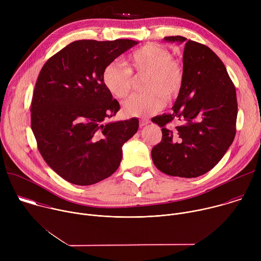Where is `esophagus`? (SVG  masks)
I'll return each instance as SVG.
<instances>
[{
  "label": "esophagus",
  "instance_id": "34e87169",
  "mask_svg": "<svg viewBox=\"0 0 261 261\" xmlns=\"http://www.w3.org/2000/svg\"><path fill=\"white\" fill-rule=\"evenodd\" d=\"M148 123H150V121L146 120V119H143V120H140V121H139V126H140V127H144V126H146Z\"/></svg>",
  "mask_w": 261,
  "mask_h": 261
}]
</instances>
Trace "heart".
I'll list each match as a JSON object with an SVG mask.
<instances>
[{"label": "heart", "mask_w": 261, "mask_h": 261, "mask_svg": "<svg viewBox=\"0 0 261 261\" xmlns=\"http://www.w3.org/2000/svg\"><path fill=\"white\" fill-rule=\"evenodd\" d=\"M127 66L120 62L110 63L103 72L105 88L119 99H125L131 92L133 75H146L141 94L130 97L123 105L129 117H144L157 113L167 102H172L182 88V71L173 61L172 54L162 45L146 44L134 50Z\"/></svg>", "instance_id": "1"}]
</instances>
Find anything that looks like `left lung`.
<instances>
[{
	"label": "left lung",
	"instance_id": "left-lung-1",
	"mask_svg": "<svg viewBox=\"0 0 261 261\" xmlns=\"http://www.w3.org/2000/svg\"><path fill=\"white\" fill-rule=\"evenodd\" d=\"M184 44L182 88L170 114L152 119L162 127L152 150L155 166L179 177H197L225 155L236 136L238 102L226 68L207 46L181 36L165 37ZM177 121L175 127L166 125Z\"/></svg>",
	"mask_w": 261,
	"mask_h": 261
}]
</instances>
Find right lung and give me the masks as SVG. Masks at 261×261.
Here are the masks:
<instances>
[{"label":"right lung","mask_w":261,"mask_h":261,"mask_svg":"<svg viewBox=\"0 0 261 261\" xmlns=\"http://www.w3.org/2000/svg\"><path fill=\"white\" fill-rule=\"evenodd\" d=\"M138 44L129 39L77 40L53 56L37 80L31 126L39 152L67 181L89 186L120 166L122 147L138 120L109 122L119 102L103 83L104 69Z\"/></svg>","instance_id":"add662e5"}]
</instances>
